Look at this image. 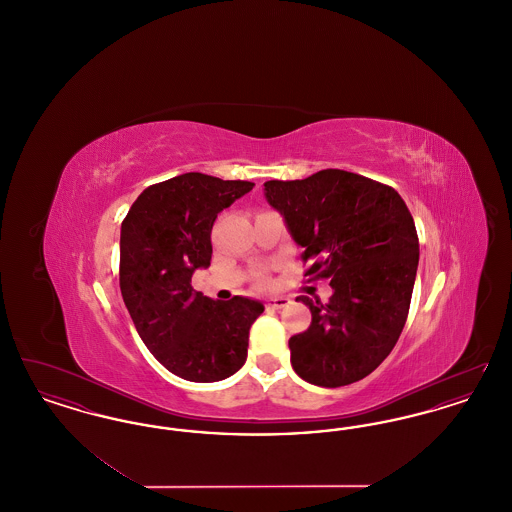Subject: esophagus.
<instances>
[{
	"mask_svg": "<svg viewBox=\"0 0 512 512\" xmlns=\"http://www.w3.org/2000/svg\"><path fill=\"white\" fill-rule=\"evenodd\" d=\"M288 305H290L288 297H268L267 299L268 309H284Z\"/></svg>",
	"mask_w": 512,
	"mask_h": 512,
	"instance_id": "obj_1",
	"label": "esophagus"
}]
</instances>
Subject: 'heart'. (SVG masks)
I'll list each match as a JSON object with an SVG mask.
<instances>
[{
	"mask_svg": "<svg viewBox=\"0 0 512 512\" xmlns=\"http://www.w3.org/2000/svg\"><path fill=\"white\" fill-rule=\"evenodd\" d=\"M259 282H261V284H265V278H261V280H259Z\"/></svg>",
	"mask_w": 512,
	"mask_h": 512,
	"instance_id": "heart-1",
	"label": "heart"
}]
</instances>
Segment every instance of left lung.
I'll return each instance as SVG.
<instances>
[{"label":"left lung","instance_id":"8db88e82","mask_svg":"<svg viewBox=\"0 0 512 512\" xmlns=\"http://www.w3.org/2000/svg\"><path fill=\"white\" fill-rule=\"evenodd\" d=\"M305 276L330 278L326 305L311 309V326L290 338L292 366L305 382L340 388L363 380L388 357L409 315L418 268L413 215L393 188L355 172L326 169L305 180L265 182Z\"/></svg>","mask_w":512,"mask_h":512}]
</instances>
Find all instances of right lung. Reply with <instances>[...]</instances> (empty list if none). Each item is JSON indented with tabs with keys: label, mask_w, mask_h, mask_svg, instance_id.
<instances>
[{
	"label": "right lung",
	"mask_w": 512,
	"mask_h": 512,
	"mask_svg": "<svg viewBox=\"0 0 512 512\" xmlns=\"http://www.w3.org/2000/svg\"><path fill=\"white\" fill-rule=\"evenodd\" d=\"M253 182L186 172L146 188L121 226V293L147 349L172 374L219 382L247 359L249 328L265 311L236 295L215 301L192 288L211 265V228Z\"/></svg>",
	"instance_id": "obj_1"
}]
</instances>
